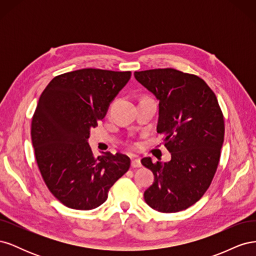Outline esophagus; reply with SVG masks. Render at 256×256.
<instances>
[{"mask_svg": "<svg viewBox=\"0 0 256 256\" xmlns=\"http://www.w3.org/2000/svg\"><path fill=\"white\" fill-rule=\"evenodd\" d=\"M131 166L132 168H141L142 164L140 159H132L131 160Z\"/></svg>", "mask_w": 256, "mask_h": 256, "instance_id": "1", "label": "esophagus"}]
</instances>
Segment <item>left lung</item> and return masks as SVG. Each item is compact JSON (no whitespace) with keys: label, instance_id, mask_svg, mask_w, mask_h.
Listing matches in <instances>:
<instances>
[{"label":"left lung","instance_id":"8db88e82","mask_svg":"<svg viewBox=\"0 0 256 256\" xmlns=\"http://www.w3.org/2000/svg\"><path fill=\"white\" fill-rule=\"evenodd\" d=\"M134 78L159 102L157 132L171 160H141L154 180L144 192L147 205L177 212L196 204L212 184L224 141V120L214 92L198 76L173 68L136 72Z\"/></svg>","mask_w":256,"mask_h":256}]
</instances>
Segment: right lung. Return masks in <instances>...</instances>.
Returning a JSON list of instances; mask_svg holds the SVG:
<instances>
[{
  "instance_id": "add662e5",
  "label": "right lung",
  "mask_w": 256,
  "mask_h": 256,
  "mask_svg": "<svg viewBox=\"0 0 256 256\" xmlns=\"http://www.w3.org/2000/svg\"><path fill=\"white\" fill-rule=\"evenodd\" d=\"M130 76L95 68L66 72L53 78L38 100L30 127L37 166L50 192L69 208L100 206L130 168L126 154L95 157L88 143Z\"/></svg>"
}]
</instances>
